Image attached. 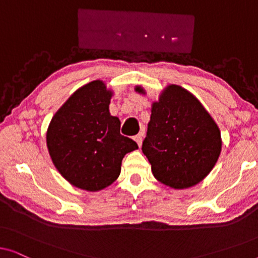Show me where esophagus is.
Masks as SVG:
<instances>
[{"label": "esophagus", "mask_w": 258, "mask_h": 258, "mask_svg": "<svg viewBox=\"0 0 258 258\" xmlns=\"http://www.w3.org/2000/svg\"><path fill=\"white\" fill-rule=\"evenodd\" d=\"M142 139H143V133H140L139 135H136L135 139H134L136 141V143L139 144V147H141V144H142Z\"/></svg>", "instance_id": "34e87169"}]
</instances>
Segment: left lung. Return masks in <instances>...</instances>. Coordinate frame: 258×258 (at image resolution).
Instances as JSON below:
<instances>
[{"label": "left lung", "mask_w": 258, "mask_h": 258, "mask_svg": "<svg viewBox=\"0 0 258 258\" xmlns=\"http://www.w3.org/2000/svg\"><path fill=\"white\" fill-rule=\"evenodd\" d=\"M221 149L220 129L201 102L176 84L165 88L151 107L142 144L155 178L174 189L196 185L213 170Z\"/></svg>", "instance_id": "obj_1"}]
</instances>
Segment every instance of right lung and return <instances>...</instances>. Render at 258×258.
<instances>
[{
	"mask_svg": "<svg viewBox=\"0 0 258 258\" xmlns=\"http://www.w3.org/2000/svg\"><path fill=\"white\" fill-rule=\"evenodd\" d=\"M112 91L96 80L77 89L52 116L47 130L51 161L70 184L98 191L114 183L125 154L139 149L119 134L121 122L109 112Z\"/></svg>",
	"mask_w": 258,
	"mask_h": 258,
	"instance_id": "obj_1",
	"label": "right lung"
}]
</instances>
